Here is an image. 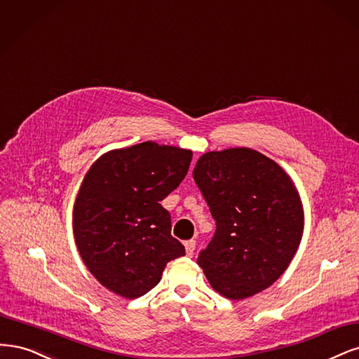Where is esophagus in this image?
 Returning a JSON list of instances; mask_svg holds the SVG:
<instances>
[{
	"mask_svg": "<svg viewBox=\"0 0 359 359\" xmlns=\"http://www.w3.org/2000/svg\"><path fill=\"white\" fill-rule=\"evenodd\" d=\"M184 249H187V255L192 257L195 250V240H187L184 241Z\"/></svg>",
	"mask_w": 359,
	"mask_h": 359,
	"instance_id": "esophagus-1",
	"label": "esophagus"
}]
</instances>
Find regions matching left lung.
<instances>
[{
  "label": "left lung",
  "mask_w": 359,
  "mask_h": 359,
  "mask_svg": "<svg viewBox=\"0 0 359 359\" xmlns=\"http://www.w3.org/2000/svg\"><path fill=\"white\" fill-rule=\"evenodd\" d=\"M192 175L216 221L196 258L212 287L241 299L273 285L303 236V205L291 179L246 147L204 154Z\"/></svg>",
  "instance_id": "1"
}]
</instances>
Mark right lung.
<instances>
[{"instance_id":"add662e5","label":"right lung","mask_w":359,"mask_h":359,"mask_svg":"<svg viewBox=\"0 0 359 359\" xmlns=\"http://www.w3.org/2000/svg\"><path fill=\"white\" fill-rule=\"evenodd\" d=\"M191 161V150L144 142L111 150L88 171L74 205V238L89 271L114 294L144 295L167 262L184 255L161 201Z\"/></svg>"}]
</instances>
